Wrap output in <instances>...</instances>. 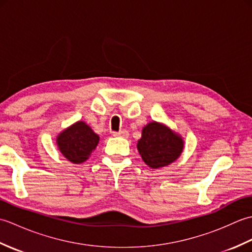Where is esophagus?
Wrapping results in <instances>:
<instances>
[{"instance_id": "34e87169", "label": "esophagus", "mask_w": 252, "mask_h": 252, "mask_svg": "<svg viewBox=\"0 0 252 252\" xmlns=\"http://www.w3.org/2000/svg\"><path fill=\"white\" fill-rule=\"evenodd\" d=\"M112 135H114V136H121V137H127L129 133H127V131H126V130H122V131H119V132H114V133H112Z\"/></svg>"}]
</instances>
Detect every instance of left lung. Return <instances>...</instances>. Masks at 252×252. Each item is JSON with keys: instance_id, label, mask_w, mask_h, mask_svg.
<instances>
[{"instance_id": "left-lung-1", "label": "left lung", "mask_w": 252, "mask_h": 252, "mask_svg": "<svg viewBox=\"0 0 252 252\" xmlns=\"http://www.w3.org/2000/svg\"><path fill=\"white\" fill-rule=\"evenodd\" d=\"M184 148L181 135L156 121L143 127L142 137L137 142V151L143 161L152 169L167 167L178 159Z\"/></svg>"}]
</instances>
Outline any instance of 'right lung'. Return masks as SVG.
I'll use <instances>...</instances> for the list:
<instances>
[{"label":"right lung","mask_w":252,"mask_h":252,"mask_svg":"<svg viewBox=\"0 0 252 252\" xmlns=\"http://www.w3.org/2000/svg\"><path fill=\"white\" fill-rule=\"evenodd\" d=\"M99 136L84 121H78L57 136V146L63 157L72 163L88 160L97 146Z\"/></svg>","instance_id":"add662e5"}]
</instances>
